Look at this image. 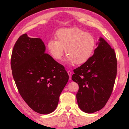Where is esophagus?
Here are the masks:
<instances>
[{"label":"esophagus","mask_w":129,"mask_h":129,"mask_svg":"<svg viewBox=\"0 0 129 129\" xmlns=\"http://www.w3.org/2000/svg\"><path fill=\"white\" fill-rule=\"evenodd\" d=\"M68 74L69 76V80H71V78H72V72H71L70 71H68Z\"/></svg>","instance_id":"1"}]
</instances>
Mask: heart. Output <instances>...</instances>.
I'll return each instance as SVG.
<instances>
[{"mask_svg":"<svg viewBox=\"0 0 129 129\" xmlns=\"http://www.w3.org/2000/svg\"><path fill=\"white\" fill-rule=\"evenodd\" d=\"M56 40H50L48 43L50 54L55 59L60 60L65 49L68 54L65 61L69 64L86 62L91 57L95 45V39L91 34L77 28L59 30L56 33Z\"/></svg>","mask_w":129,"mask_h":129,"instance_id":"obj_1","label":"heart"}]
</instances>
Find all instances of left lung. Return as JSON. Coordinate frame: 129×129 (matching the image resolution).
I'll use <instances>...</instances> for the list:
<instances>
[{
	"mask_svg": "<svg viewBox=\"0 0 129 129\" xmlns=\"http://www.w3.org/2000/svg\"><path fill=\"white\" fill-rule=\"evenodd\" d=\"M93 55L74 70L72 79L79 85L76 100L81 110L93 113L103 109L113 91L117 73L114 49L100 38Z\"/></svg>",
	"mask_w": 129,
	"mask_h": 129,
	"instance_id": "obj_1",
	"label": "left lung"
}]
</instances>
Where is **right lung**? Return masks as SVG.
<instances>
[{
  "mask_svg": "<svg viewBox=\"0 0 129 129\" xmlns=\"http://www.w3.org/2000/svg\"><path fill=\"white\" fill-rule=\"evenodd\" d=\"M45 51L42 39L24 34L16 42L11 57L12 74L19 94L30 108L41 114L55 110L69 80L64 67Z\"/></svg>",
  "mask_w": 129,
  "mask_h": 129,
  "instance_id": "add662e5",
  "label": "right lung"
}]
</instances>
